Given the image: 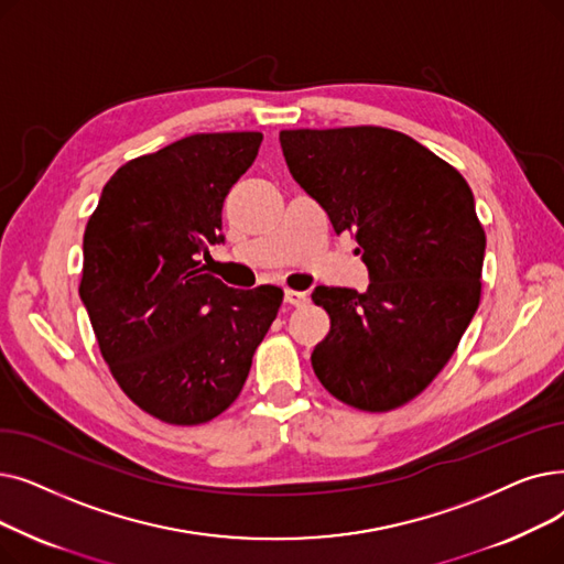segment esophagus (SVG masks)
Returning <instances> with one entry per match:
<instances>
[{"label":"esophagus","mask_w":564,"mask_h":564,"mask_svg":"<svg viewBox=\"0 0 564 564\" xmlns=\"http://www.w3.org/2000/svg\"><path fill=\"white\" fill-rule=\"evenodd\" d=\"M285 302L292 306H306L311 297L308 292H302V290H285Z\"/></svg>","instance_id":"obj_1"}]
</instances>
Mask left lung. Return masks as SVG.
<instances>
[{
    "instance_id": "8db88e82",
    "label": "left lung",
    "mask_w": 564,
    "mask_h": 564,
    "mask_svg": "<svg viewBox=\"0 0 564 564\" xmlns=\"http://www.w3.org/2000/svg\"><path fill=\"white\" fill-rule=\"evenodd\" d=\"M292 180L350 232L369 290L317 285L329 334L311 355L332 397L366 412L405 405L454 355L481 297L486 235L468 182L382 127L281 131Z\"/></svg>"
}]
</instances>
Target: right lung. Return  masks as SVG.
Here are the masks:
<instances>
[{
  "mask_svg": "<svg viewBox=\"0 0 564 564\" xmlns=\"http://www.w3.org/2000/svg\"><path fill=\"white\" fill-rule=\"evenodd\" d=\"M262 133H195L121 165L83 241L80 300L121 391L152 417L193 426L228 410L283 290L207 274L221 209Z\"/></svg>",
  "mask_w": 564,
  "mask_h": 564,
  "instance_id": "right-lung-1",
  "label": "right lung"
}]
</instances>
